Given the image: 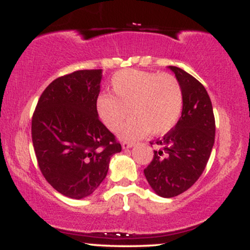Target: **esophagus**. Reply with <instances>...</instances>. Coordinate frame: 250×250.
<instances>
[{"instance_id": "obj_1", "label": "esophagus", "mask_w": 250, "mask_h": 250, "mask_svg": "<svg viewBox=\"0 0 250 250\" xmlns=\"http://www.w3.org/2000/svg\"><path fill=\"white\" fill-rule=\"evenodd\" d=\"M134 146L133 142H129V141H123L122 142V148L123 149H128V148H131Z\"/></svg>"}]
</instances>
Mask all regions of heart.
<instances>
[{
	"label": "heart",
	"instance_id": "heart-1",
	"mask_svg": "<svg viewBox=\"0 0 250 250\" xmlns=\"http://www.w3.org/2000/svg\"><path fill=\"white\" fill-rule=\"evenodd\" d=\"M114 96L102 93L96 97L99 119L110 131H117L128 119L121 135L139 139L145 135H163L179 122L183 109V90L179 80L168 73L125 69L113 76Z\"/></svg>",
	"mask_w": 250,
	"mask_h": 250
}]
</instances>
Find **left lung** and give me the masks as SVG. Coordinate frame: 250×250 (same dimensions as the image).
I'll return each mask as SVG.
<instances>
[{"label":"left lung","mask_w":250,"mask_h":250,"mask_svg":"<svg viewBox=\"0 0 250 250\" xmlns=\"http://www.w3.org/2000/svg\"><path fill=\"white\" fill-rule=\"evenodd\" d=\"M169 68L183 90L182 115L163 139L155 141L159 149L143 170L150 187L162 197L177 196L199 180L215 141L213 105L206 88L187 71Z\"/></svg>","instance_id":"8db88e82"}]
</instances>
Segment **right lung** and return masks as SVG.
<instances>
[{
  "mask_svg": "<svg viewBox=\"0 0 250 250\" xmlns=\"http://www.w3.org/2000/svg\"><path fill=\"white\" fill-rule=\"evenodd\" d=\"M101 79V69L57 77L40 96L31 117L40 170L51 187L71 199L93 194L107 176L110 157L122 149L97 117Z\"/></svg>",
  "mask_w": 250,
  "mask_h": 250,
  "instance_id": "1",
  "label": "right lung"
}]
</instances>
